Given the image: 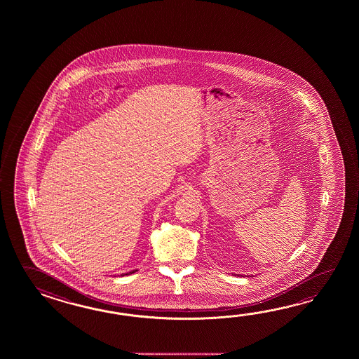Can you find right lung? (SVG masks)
<instances>
[{
    "mask_svg": "<svg viewBox=\"0 0 359 359\" xmlns=\"http://www.w3.org/2000/svg\"><path fill=\"white\" fill-rule=\"evenodd\" d=\"M136 271H130V272H128V273H126V275H132V273H135Z\"/></svg>",
    "mask_w": 359,
    "mask_h": 359,
    "instance_id": "add662e5",
    "label": "right lung"
}]
</instances>
